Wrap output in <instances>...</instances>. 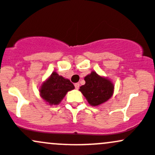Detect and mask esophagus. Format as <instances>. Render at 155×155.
Segmentation results:
<instances>
[{"instance_id": "34e87169", "label": "esophagus", "mask_w": 155, "mask_h": 155, "mask_svg": "<svg viewBox=\"0 0 155 155\" xmlns=\"http://www.w3.org/2000/svg\"><path fill=\"white\" fill-rule=\"evenodd\" d=\"M79 87H80V84L79 83H76V84H74V87H75V89H79Z\"/></svg>"}]
</instances>
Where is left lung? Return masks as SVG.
Here are the masks:
<instances>
[{
	"label": "left lung",
	"mask_w": 155,
	"mask_h": 155,
	"mask_svg": "<svg viewBox=\"0 0 155 155\" xmlns=\"http://www.w3.org/2000/svg\"><path fill=\"white\" fill-rule=\"evenodd\" d=\"M85 84L80 87L89 104L92 106H98L111 98L113 93V84L110 81L98 75L92 71L86 76Z\"/></svg>",
	"instance_id": "left-lung-1"
}]
</instances>
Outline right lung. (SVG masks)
Wrapping results in <instances>:
<instances>
[{
  "mask_svg": "<svg viewBox=\"0 0 155 155\" xmlns=\"http://www.w3.org/2000/svg\"><path fill=\"white\" fill-rule=\"evenodd\" d=\"M72 83L68 79L53 72L51 77L42 84L40 89L41 97L50 104L57 105L62 101L68 91L74 89Z\"/></svg>",
  "mask_w": 155,
  "mask_h": 155,
  "instance_id": "add662e5",
  "label": "right lung"
}]
</instances>
